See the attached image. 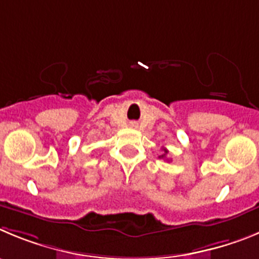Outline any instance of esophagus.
Segmentation results:
<instances>
[{"label":"esophagus","mask_w":259,"mask_h":259,"mask_svg":"<svg viewBox=\"0 0 259 259\" xmlns=\"http://www.w3.org/2000/svg\"><path fill=\"white\" fill-rule=\"evenodd\" d=\"M130 125H131V127H137V123L136 122H131V123H130Z\"/></svg>","instance_id":"34e87169"}]
</instances>
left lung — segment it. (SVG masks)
I'll use <instances>...</instances> for the list:
<instances>
[{"label":"left lung","mask_w":259,"mask_h":259,"mask_svg":"<svg viewBox=\"0 0 259 259\" xmlns=\"http://www.w3.org/2000/svg\"><path fill=\"white\" fill-rule=\"evenodd\" d=\"M163 151H164V154H162V155L159 156V158H160V159H164V158H165V154L168 153V150H167V149H163Z\"/></svg>","instance_id":"8db88e82"}]
</instances>
